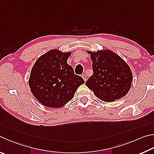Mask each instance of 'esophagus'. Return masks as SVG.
I'll return each mask as SVG.
<instances>
[{
  "mask_svg": "<svg viewBox=\"0 0 154 154\" xmlns=\"http://www.w3.org/2000/svg\"><path fill=\"white\" fill-rule=\"evenodd\" d=\"M82 78L83 79V80H84V82H86V81H87V77H86V75H82Z\"/></svg>",
  "mask_w": 154,
  "mask_h": 154,
  "instance_id": "esophagus-1",
  "label": "esophagus"
}]
</instances>
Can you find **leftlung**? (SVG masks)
Listing matches in <instances>:
<instances>
[{
	"label": "left lung",
	"mask_w": 154,
	"mask_h": 154,
	"mask_svg": "<svg viewBox=\"0 0 154 154\" xmlns=\"http://www.w3.org/2000/svg\"><path fill=\"white\" fill-rule=\"evenodd\" d=\"M87 52L93 63L94 73L87 81L86 86L97 97L106 102L125 96L133 82V73L128 64L110 50Z\"/></svg>",
	"instance_id": "left-lung-1"
}]
</instances>
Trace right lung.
Returning a JSON list of instances; mask_svg holds the SVG:
<instances>
[{"mask_svg":"<svg viewBox=\"0 0 154 154\" xmlns=\"http://www.w3.org/2000/svg\"><path fill=\"white\" fill-rule=\"evenodd\" d=\"M71 54V52L52 49L39 57L33 65L29 86L36 100L44 106L58 108L65 106L85 83L67 64Z\"/></svg>","mask_w":154,"mask_h":154,"instance_id":"add662e5","label":"right lung"}]
</instances>
